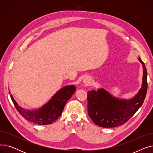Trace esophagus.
I'll use <instances>...</instances> for the list:
<instances>
[{
  "label": "esophagus",
  "instance_id": "obj_1",
  "mask_svg": "<svg viewBox=\"0 0 153 153\" xmlns=\"http://www.w3.org/2000/svg\"><path fill=\"white\" fill-rule=\"evenodd\" d=\"M91 79L88 76L85 77L82 80V82L85 85H89L91 83Z\"/></svg>",
  "mask_w": 153,
  "mask_h": 153
}]
</instances>
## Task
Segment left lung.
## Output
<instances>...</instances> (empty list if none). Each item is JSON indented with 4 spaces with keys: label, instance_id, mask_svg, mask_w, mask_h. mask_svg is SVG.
Wrapping results in <instances>:
<instances>
[{
    "label": "left lung",
    "instance_id": "obj_1",
    "mask_svg": "<svg viewBox=\"0 0 153 153\" xmlns=\"http://www.w3.org/2000/svg\"><path fill=\"white\" fill-rule=\"evenodd\" d=\"M143 64V76L141 88L130 100L120 99L110 94L103 88L87 93L88 114L94 123L103 128H114L128 121L142 105L147 93V70Z\"/></svg>",
    "mask_w": 153,
    "mask_h": 153
}]
</instances>
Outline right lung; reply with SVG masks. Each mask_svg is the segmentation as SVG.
Here are the masks:
<instances>
[{"label": "right lung", "mask_w": 153, "mask_h": 153, "mask_svg": "<svg viewBox=\"0 0 153 153\" xmlns=\"http://www.w3.org/2000/svg\"><path fill=\"white\" fill-rule=\"evenodd\" d=\"M76 89V86L73 85L62 87L42 108L34 110L20 107L12 95L10 97L15 108L24 118L35 124L45 125L52 123L61 116L66 102L74 94Z\"/></svg>", "instance_id": "right-lung-1"}]
</instances>
